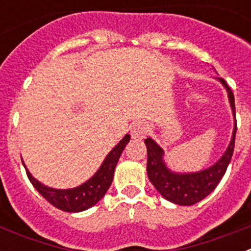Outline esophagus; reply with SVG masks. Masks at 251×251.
<instances>
[{
  "mask_svg": "<svg viewBox=\"0 0 251 251\" xmlns=\"http://www.w3.org/2000/svg\"><path fill=\"white\" fill-rule=\"evenodd\" d=\"M148 132L147 124L145 122H137L132 126V129H130V134H132L133 139H143L146 137Z\"/></svg>",
  "mask_w": 251,
  "mask_h": 251,
  "instance_id": "1",
  "label": "esophagus"
}]
</instances>
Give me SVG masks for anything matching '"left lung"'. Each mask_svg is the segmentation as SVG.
<instances>
[{
    "mask_svg": "<svg viewBox=\"0 0 251 251\" xmlns=\"http://www.w3.org/2000/svg\"><path fill=\"white\" fill-rule=\"evenodd\" d=\"M227 90L232 115L235 119L234 130L230 145L221 158L211 167L200 172L192 174H177L171 171L163 162V150L152 138L145 141L147 146V174L152 185L166 200L181 206H191L200 202L207 195L215 190L220 179L225 175L235 147V134H236V118H235V99L231 89L223 77H217Z\"/></svg>",
    "mask_w": 251,
    "mask_h": 251,
    "instance_id": "obj_1",
    "label": "left lung"
}]
</instances>
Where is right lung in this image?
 Instances as JSON below:
<instances>
[{
  "label": "right lung",
  "mask_w": 251,
  "mask_h": 251,
  "mask_svg": "<svg viewBox=\"0 0 251 251\" xmlns=\"http://www.w3.org/2000/svg\"><path fill=\"white\" fill-rule=\"evenodd\" d=\"M129 134H126L118 145L108 153V156L105 157V159L99 167V170L95 172L94 176L88 179L86 182H84L83 185L74 188L56 190V188L48 187V186L39 182L36 178H34L26 168V166H25L26 174H27L30 182L51 205L66 212L84 211V210H88L97 202H99V200L108 191V188L112 185L115 166L118 163L119 157H121L122 152H123L126 145L129 142Z\"/></svg>",
  "instance_id": "1"
}]
</instances>
